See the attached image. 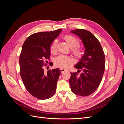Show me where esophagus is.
Wrapping results in <instances>:
<instances>
[{
    "instance_id": "esophagus-1",
    "label": "esophagus",
    "mask_w": 124,
    "mask_h": 124,
    "mask_svg": "<svg viewBox=\"0 0 124 124\" xmlns=\"http://www.w3.org/2000/svg\"><path fill=\"white\" fill-rule=\"evenodd\" d=\"M66 71V70H65V69H62V68H61V71L62 73L64 72L65 71Z\"/></svg>"
}]
</instances>
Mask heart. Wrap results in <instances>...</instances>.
Segmentation results:
<instances>
[{
    "instance_id": "obj_1",
    "label": "heart",
    "mask_w": 124,
    "mask_h": 124,
    "mask_svg": "<svg viewBox=\"0 0 124 124\" xmlns=\"http://www.w3.org/2000/svg\"><path fill=\"white\" fill-rule=\"evenodd\" d=\"M63 39L71 48H72L71 52L75 57L78 59H80L83 57L84 52L81 48L77 47L78 46L80 42L76 37L71 35H67L63 37ZM57 44V42L56 40H54L52 43L50 48L51 53L55 54L56 52ZM72 62V58L69 56L65 55H59L54 59V64L55 66L62 69L67 68Z\"/></svg>"
}]
</instances>
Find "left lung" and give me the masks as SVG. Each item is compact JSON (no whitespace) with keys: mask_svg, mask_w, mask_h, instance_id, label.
I'll return each mask as SVG.
<instances>
[{"mask_svg":"<svg viewBox=\"0 0 124 124\" xmlns=\"http://www.w3.org/2000/svg\"><path fill=\"white\" fill-rule=\"evenodd\" d=\"M71 32L79 37L85 46V53L74 67L78 72H71L69 83L71 91L80 96L91 95L98 88L105 69V57L98 40L92 33L83 29ZM80 70L82 72L78 75Z\"/></svg>","mask_w":124,"mask_h":124,"instance_id":"left-lung-1","label":"left lung"}]
</instances>
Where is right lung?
Segmentation results:
<instances>
[{"label": "right lung", "instance_id": "1", "mask_svg": "<svg viewBox=\"0 0 124 124\" xmlns=\"http://www.w3.org/2000/svg\"><path fill=\"white\" fill-rule=\"evenodd\" d=\"M62 31L35 33L26 39L20 56V75L26 89L36 98H50L56 92L61 74L58 68L44 72V60L50 59L51 45Z\"/></svg>", "mask_w": 124, "mask_h": 124}]
</instances>
